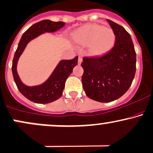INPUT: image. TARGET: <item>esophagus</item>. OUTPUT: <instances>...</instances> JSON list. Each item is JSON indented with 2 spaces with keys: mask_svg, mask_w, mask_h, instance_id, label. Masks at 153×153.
I'll use <instances>...</instances> for the list:
<instances>
[{
  "mask_svg": "<svg viewBox=\"0 0 153 153\" xmlns=\"http://www.w3.org/2000/svg\"><path fill=\"white\" fill-rule=\"evenodd\" d=\"M82 61H83V59H82L81 56H78V64H79V65L81 64Z\"/></svg>",
  "mask_w": 153,
  "mask_h": 153,
  "instance_id": "obj_1",
  "label": "esophagus"
}]
</instances>
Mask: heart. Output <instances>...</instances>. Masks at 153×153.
<instances>
[{
  "label": "heart",
  "instance_id": "heart-1",
  "mask_svg": "<svg viewBox=\"0 0 153 153\" xmlns=\"http://www.w3.org/2000/svg\"><path fill=\"white\" fill-rule=\"evenodd\" d=\"M73 41L81 46H88L92 56H102L114 46L115 35L111 29L99 24H88L74 33Z\"/></svg>",
  "mask_w": 153,
  "mask_h": 153
}]
</instances>
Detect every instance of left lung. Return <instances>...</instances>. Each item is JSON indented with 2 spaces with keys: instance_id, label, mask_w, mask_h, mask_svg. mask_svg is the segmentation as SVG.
Wrapping results in <instances>:
<instances>
[{
  "instance_id": "8db88e82",
  "label": "left lung",
  "mask_w": 153,
  "mask_h": 153,
  "mask_svg": "<svg viewBox=\"0 0 153 153\" xmlns=\"http://www.w3.org/2000/svg\"><path fill=\"white\" fill-rule=\"evenodd\" d=\"M115 35L113 48L106 54L83 57L82 84L91 100L110 102L128 91L136 73V52L130 34L122 26L107 19Z\"/></svg>"
}]
</instances>
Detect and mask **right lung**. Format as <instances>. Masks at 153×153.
Listing matches in <instances>:
<instances>
[{
    "mask_svg": "<svg viewBox=\"0 0 153 153\" xmlns=\"http://www.w3.org/2000/svg\"><path fill=\"white\" fill-rule=\"evenodd\" d=\"M65 25L63 22H52L45 19L33 25L25 32L20 39L12 62V73L18 89L24 97L30 101L38 104H48L59 100L62 95L67 78L73 72L74 67L78 64V56L73 59L62 60L50 75L48 79L43 84L36 86H27L20 80L16 65L19 56L25 47L31 40L44 33L57 31Z\"/></svg>",
    "mask_w": 153,
    "mask_h": 153,
    "instance_id": "right-lung-1",
    "label": "right lung"
}]
</instances>
